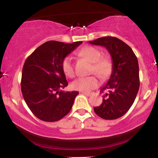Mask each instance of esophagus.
<instances>
[{
    "label": "esophagus",
    "mask_w": 158,
    "mask_h": 158,
    "mask_svg": "<svg viewBox=\"0 0 158 158\" xmlns=\"http://www.w3.org/2000/svg\"><path fill=\"white\" fill-rule=\"evenodd\" d=\"M81 94H84L85 96H88V97H89V96L91 95V93H90V92H85V91H82L81 92Z\"/></svg>",
    "instance_id": "34e87169"
}]
</instances>
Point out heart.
Instances as JSON below:
<instances>
[{"mask_svg":"<svg viewBox=\"0 0 158 158\" xmlns=\"http://www.w3.org/2000/svg\"><path fill=\"white\" fill-rule=\"evenodd\" d=\"M79 54L86 59L92 66L90 73H94L102 80H105L110 75L112 70V63L108 58H102V52L94 47H85L79 50ZM61 68L65 75L68 77H74V68L72 58L70 56L64 58L61 62ZM99 80L96 76L87 77H79L72 82V88L74 90L88 92L97 88Z\"/></svg>","mask_w":158,"mask_h":158,"instance_id":"1","label":"heart"}]
</instances>
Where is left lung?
Here are the masks:
<instances>
[{"label":"left lung","instance_id":"8db88e82","mask_svg":"<svg viewBox=\"0 0 158 158\" xmlns=\"http://www.w3.org/2000/svg\"><path fill=\"white\" fill-rule=\"evenodd\" d=\"M107 49L112 59V72L108 82L101 88L106 90L102 102L94 107V112L101 118H119L129 110L137 97L139 87V65L131 48L122 40L111 36L89 41Z\"/></svg>","mask_w":158,"mask_h":158}]
</instances>
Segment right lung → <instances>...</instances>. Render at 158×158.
I'll list each match as a JSON object with an SVG mask.
<instances>
[{
	"mask_svg": "<svg viewBox=\"0 0 158 158\" xmlns=\"http://www.w3.org/2000/svg\"><path fill=\"white\" fill-rule=\"evenodd\" d=\"M81 43L47 41L25 61L21 76V92L27 106L41 120L56 122L71 110L79 92L61 90L68 85L61 62Z\"/></svg>",
	"mask_w": 158,
	"mask_h": 158,
	"instance_id": "1",
	"label": "right lung"
}]
</instances>
